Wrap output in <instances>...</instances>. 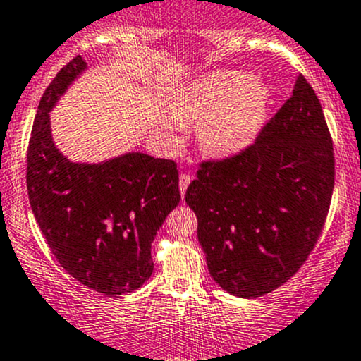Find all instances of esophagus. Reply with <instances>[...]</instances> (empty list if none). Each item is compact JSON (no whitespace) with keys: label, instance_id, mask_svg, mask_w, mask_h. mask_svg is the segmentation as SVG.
I'll return each instance as SVG.
<instances>
[{"label":"esophagus","instance_id":"1","mask_svg":"<svg viewBox=\"0 0 361 361\" xmlns=\"http://www.w3.org/2000/svg\"><path fill=\"white\" fill-rule=\"evenodd\" d=\"M192 177L189 176V173H180V179H179V188H180V192L184 195L185 189H188V185L191 184Z\"/></svg>","mask_w":361,"mask_h":361}]
</instances>
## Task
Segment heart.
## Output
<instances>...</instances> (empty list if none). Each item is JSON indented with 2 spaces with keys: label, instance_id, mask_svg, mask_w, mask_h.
<instances>
[{
  "label": "heart",
  "instance_id": "heart-1",
  "mask_svg": "<svg viewBox=\"0 0 361 361\" xmlns=\"http://www.w3.org/2000/svg\"><path fill=\"white\" fill-rule=\"evenodd\" d=\"M269 89L246 72H215L188 89L185 120L200 123L197 141L215 157H228L257 139L269 110Z\"/></svg>",
  "mask_w": 361,
  "mask_h": 361
}]
</instances>
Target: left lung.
<instances>
[{"label": "left lung", "mask_w": 361, "mask_h": 361, "mask_svg": "<svg viewBox=\"0 0 361 361\" xmlns=\"http://www.w3.org/2000/svg\"><path fill=\"white\" fill-rule=\"evenodd\" d=\"M185 203L213 281L239 298L288 282L325 226L334 189V148L315 91L303 75L253 145L201 161Z\"/></svg>", "instance_id": "obj_1"}]
</instances>
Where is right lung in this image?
Masks as SVG:
<instances>
[{"instance_id":"1","label":"right lung","mask_w":361,"mask_h":361,"mask_svg":"<svg viewBox=\"0 0 361 361\" xmlns=\"http://www.w3.org/2000/svg\"><path fill=\"white\" fill-rule=\"evenodd\" d=\"M86 68L77 55L46 87L27 148V192L61 267L106 296L133 293L153 274L151 243L179 204L173 160L127 153L98 165L72 164L56 149L49 111Z\"/></svg>"}]
</instances>
